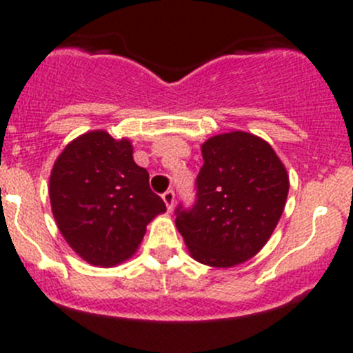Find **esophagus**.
Instances as JSON below:
<instances>
[{
	"instance_id": "esophagus-1",
	"label": "esophagus",
	"mask_w": 353,
	"mask_h": 353,
	"mask_svg": "<svg viewBox=\"0 0 353 353\" xmlns=\"http://www.w3.org/2000/svg\"><path fill=\"white\" fill-rule=\"evenodd\" d=\"M162 199H163V201H165L167 210H172L174 201H176V193H174V190H167L165 193L162 194Z\"/></svg>"
}]
</instances>
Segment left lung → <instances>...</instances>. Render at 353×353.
I'll return each mask as SVG.
<instances>
[{
  "instance_id": "obj_1",
  "label": "left lung",
  "mask_w": 353,
  "mask_h": 353,
  "mask_svg": "<svg viewBox=\"0 0 353 353\" xmlns=\"http://www.w3.org/2000/svg\"><path fill=\"white\" fill-rule=\"evenodd\" d=\"M201 154L196 201L177 205L176 227L196 261L230 268L268 243L285 208L287 170L265 140L244 131L212 137Z\"/></svg>"
}]
</instances>
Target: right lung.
Returning <instances> with one entry per match:
<instances>
[{
	"mask_svg": "<svg viewBox=\"0 0 353 353\" xmlns=\"http://www.w3.org/2000/svg\"><path fill=\"white\" fill-rule=\"evenodd\" d=\"M52 215L85 261L114 266L137 251L147 223L165 212L128 140L90 131L58 157L49 179Z\"/></svg>",
	"mask_w": 353,
	"mask_h": 353,
	"instance_id": "right-lung-1",
	"label": "right lung"
}]
</instances>
